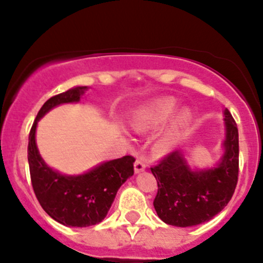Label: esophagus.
<instances>
[{
  "instance_id": "1",
  "label": "esophagus",
  "mask_w": 263,
  "mask_h": 263,
  "mask_svg": "<svg viewBox=\"0 0 263 263\" xmlns=\"http://www.w3.org/2000/svg\"><path fill=\"white\" fill-rule=\"evenodd\" d=\"M146 170V163H144L143 159H136L135 162V172L136 173H141V172H143Z\"/></svg>"
}]
</instances>
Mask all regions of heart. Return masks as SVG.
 Segmentation results:
<instances>
[{
  "mask_svg": "<svg viewBox=\"0 0 263 263\" xmlns=\"http://www.w3.org/2000/svg\"><path fill=\"white\" fill-rule=\"evenodd\" d=\"M176 101L173 99H161V100H157L152 104L148 105L146 108L141 111L140 115L136 117L134 122V127L137 131H144V129L157 127V126L162 125L168 117L176 110ZM188 120V116L185 114H183L182 116L178 117V120L174 122V125L172 126V128L168 131L167 134V141L170 142L176 137L178 131L183 127L184 123Z\"/></svg>",
  "mask_w": 263,
  "mask_h": 263,
  "instance_id": "heart-1",
  "label": "heart"
}]
</instances>
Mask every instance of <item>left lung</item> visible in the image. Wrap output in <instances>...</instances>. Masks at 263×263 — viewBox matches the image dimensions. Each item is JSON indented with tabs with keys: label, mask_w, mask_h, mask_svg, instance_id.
I'll return each mask as SVG.
<instances>
[{
	"label": "left lung",
	"mask_w": 263,
	"mask_h": 263,
	"mask_svg": "<svg viewBox=\"0 0 263 263\" xmlns=\"http://www.w3.org/2000/svg\"><path fill=\"white\" fill-rule=\"evenodd\" d=\"M224 156L215 168L192 171L179 151L168 153L151 168L157 179L153 205L165 224L188 228L209 221L228 205L238 177V131L225 108Z\"/></svg>",
	"instance_id": "8db88e82"
}]
</instances>
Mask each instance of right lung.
<instances>
[{
	"label": "right lung",
	"instance_id": "1",
	"mask_svg": "<svg viewBox=\"0 0 263 263\" xmlns=\"http://www.w3.org/2000/svg\"><path fill=\"white\" fill-rule=\"evenodd\" d=\"M86 86H77L44 102L33 122L28 137V163L32 186L39 204L50 218L69 226L86 228L107 215L120 186L134 176L132 156L101 163L81 176H63L45 164L35 144L39 119L60 104L78 102Z\"/></svg>",
	"mask_w": 263,
	"mask_h": 263
}]
</instances>
